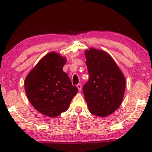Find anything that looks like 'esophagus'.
<instances>
[{"label": "esophagus", "instance_id": "34e87169", "mask_svg": "<svg viewBox=\"0 0 152 152\" xmlns=\"http://www.w3.org/2000/svg\"><path fill=\"white\" fill-rule=\"evenodd\" d=\"M77 88H78L79 91L82 90V84H78L77 85Z\"/></svg>", "mask_w": 152, "mask_h": 152}]
</instances>
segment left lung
Returning a JSON list of instances; mask_svg holds the SVG:
<instances>
[{
  "instance_id": "1",
  "label": "left lung",
  "mask_w": 152,
  "mask_h": 152,
  "mask_svg": "<svg viewBox=\"0 0 152 152\" xmlns=\"http://www.w3.org/2000/svg\"><path fill=\"white\" fill-rule=\"evenodd\" d=\"M89 80L83 93L89 111L105 117L121 104L125 89V79L117 64L107 53L91 48L85 52Z\"/></svg>"
}]
</instances>
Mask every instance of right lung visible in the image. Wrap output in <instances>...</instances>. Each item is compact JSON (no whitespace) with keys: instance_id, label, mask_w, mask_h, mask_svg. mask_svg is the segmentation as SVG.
Listing matches in <instances>:
<instances>
[{"instance_id":"add662e5","label":"right lung","mask_w":152,"mask_h":152,"mask_svg":"<svg viewBox=\"0 0 152 152\" xmlns=\"http://www.w3.org/2000/svg\"><path fill=\"white\" fill-rule=\"evenodd\" d=\"M65 64V58L53 52L40 60L25 80L29 101L48 117L55 118L65 112L78 91L63 71Z\"/></svg>"}]
</instances>
